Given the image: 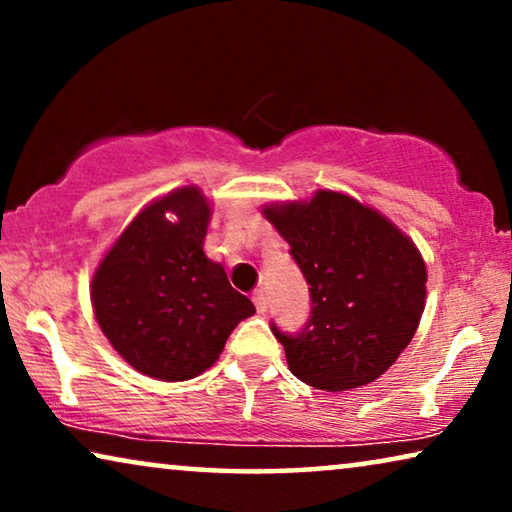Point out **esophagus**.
<instances>
[{
    "mask_svg": "<svg viewBox=\"0 0 512 512\" xmlns=\"http://www.w3.org/2000/svg\"><path fill=\"white\" fill-rule=\"evenodd\" d=\"M251 300H254V305H256V312H258V314H263L265 310H268V300H265V293H263V289H256L254 293H251Z\"/></svg>",
    "mask_w": 512,
    "mask_h": 512,
    "instance_id": "34e87169",
    "label": "esophagus"
}]
</instances>
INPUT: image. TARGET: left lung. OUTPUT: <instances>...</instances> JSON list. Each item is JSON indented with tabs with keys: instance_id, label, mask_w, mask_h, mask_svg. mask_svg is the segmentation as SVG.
Here are the masks:
<instances>
[{
	"instance_id": "8db88e82",
	"label": "left lung",
	"mask_w": 512,
	"mask_h": 512,
	"mask_svg": "<svg viewBox=\"0 0 512 512\" xmlns=\"http://www.w3.org/2000/svg\"><path fill=\"white\" fill-rule=\"evenodd\" d=\"M310 284V319L298 333H272L289 370L324 391L373 382L410 345L426 298V265L394 223L349 195L319 191L310 202L265 209Z\"/></svg>"
}]
</instances>
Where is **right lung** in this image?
<instances>
[{
	"instance_id": "add662e5",
	"label": "right lung",
	"mask_w": 512,
	"mask_h": 512,
	"mask_svg": "<svg viewBox=\"0 0 512 512\" xmlns=\"http://www.w3.org/2000/svg\"><path fill=\"white\" fill-rule=\"evenodd\" d=\"M209 214L193 186L153 202L123 230L90 286L111 347L156 380L205 373L233 328L256 312L202 251Z\"/></svg>"
}]
</instances>
